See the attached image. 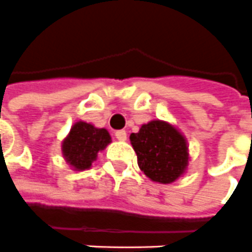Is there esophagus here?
Here are the masks:
<instances>
[{"mask_svg": "<svg viewBox=\"0 0 252 252\" xmlns=\"http://www.w3.org/2000/svg\"><path fill=\"white\" fill-rule=\"evenodd\" d=\"M115 137L119 141H126L127 140V133L125 130H118V131H115Z\"/></svg>", "mask_w": 252, "mask_h": 252, "instance_id": "1", "label": "esophagus"}]
</instances>
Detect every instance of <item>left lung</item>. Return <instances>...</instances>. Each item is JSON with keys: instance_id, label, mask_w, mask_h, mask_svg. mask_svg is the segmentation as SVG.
I'll return each instance as SVG.
<instances>
[{"instance_id": "8db88e82", "label": "left lung", "mask_w": 252, "mask_h": 252, "mask_svg": "<svg viewBox=\"0 0 252 252\" xmlns=\"http://www.w3.org/2000/svg\"><path fill=\"white\" fill-rule=\"evenodd\" d=\"M141 171L158 183H172L185 172L189 152L185 137L163 121L142 125L138 133L130 134Z\"/></svg>"}]
</instances>
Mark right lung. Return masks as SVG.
I'll list each match as a JSON object with an SVG mask.
<instances>
[{"label":"right lung","mask_w":252,"mask_h":252,"mask_svg":"<svg viewBox=\"0 0 252 252\" xmlns=\"http://www.w3.org/2000/svg\"><path fill=\"white\" fill-rule=\"evenodd\" d=\"M110 142L111 137L106 129H97L87 122H77L63 140L62 153L73 168L83 171L91 168L97 153Z\"/></svg>","instance_id":"1"}]
</instances>
